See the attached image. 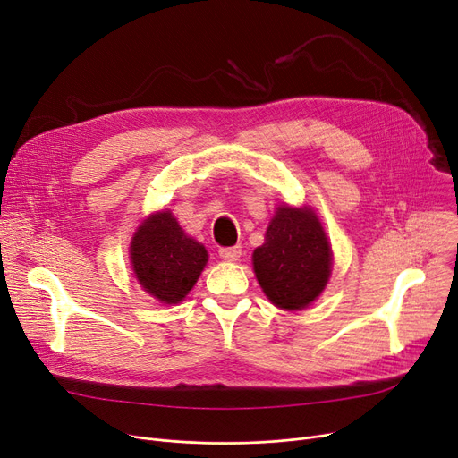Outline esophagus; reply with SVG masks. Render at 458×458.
Instances as JSON below:
<instances>
[{"mask_svg": "<svg viewBox=\"0 0 458 458\" xmlns=\"http://www.w3.org/2000/svg\"><path fill=\"white\" fill-rule=\"evenodd\" d=\"M219 256L226 261H237L239 258H242V247L239 245H233V247H223L219 250Z\"/></svg>", "mask_w": 458, "mask_h": 458, "instance_id": "34e87169", "label": "esophagus"}]
</instances>
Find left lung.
<instances>
[{
    "instance_id": "8db88e82",
    "label": "left lung",
    "mask_w": 458,
    "mask_h": 458,
    "mask_svg": "<svg viewBox=\"0 0 458 458\" xmlns=\"http://www.w3.org/2000/svg\"><path fill=\"white\" fill-rule=\"evenodd\" d=\"M254 273L269 301L284 310H302L316 301L330 276L332 254L318 216L310 209L282 206L252 256Z\"/></svg>"
}]
</instances>
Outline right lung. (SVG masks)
Returning <instances> with one entry per match:
<instances>
[{
  "instance_id": "add662e5",
  "label": "right lung",
  "mask_w": 458,
  "mask_h": 458,
  "mask_svg": "<svg viewBox=\"0 0 458 458\" xmlns=\"http://www.w3.org/2000/svg\"><path fill=\"white\" fill-rule=\"evenodd\" d=\"M206 261L204 245L187 237L168 211L152 215L131 242V263L139 284L165 304H176L191 292Z\"/></svg>"
}]
</instances>
